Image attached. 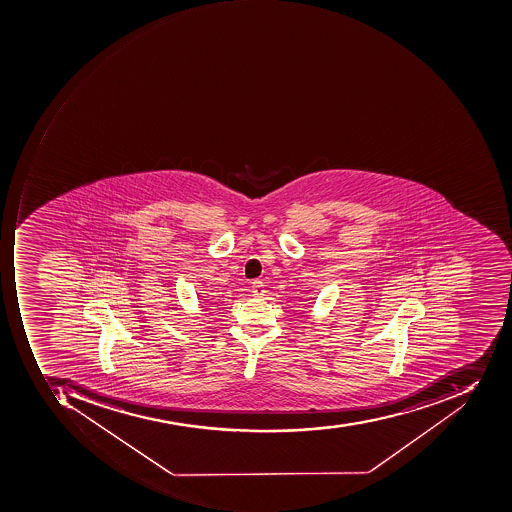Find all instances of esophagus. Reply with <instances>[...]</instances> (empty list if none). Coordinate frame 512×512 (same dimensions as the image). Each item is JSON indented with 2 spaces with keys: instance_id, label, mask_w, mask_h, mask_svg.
I'll use <instances>...</instances> for the list:
<instances>
[{
  "instance_id": "1",
  "label": "esophagus",
  "mask_w": 512,
  "mask_h": 512,
  "mask_svg": "<svg viewBox=\"0 0 512 512\" xmlns=\"http://www.w3.org/2000/svg\"><path fill=\"white\" fill-rule=\"evenodd\" d=\"M266 289L265 285H263V282H260V280H255L254 283H252V296L254 297H263L265 296Z\"/></svg>"
}]
</instances>
